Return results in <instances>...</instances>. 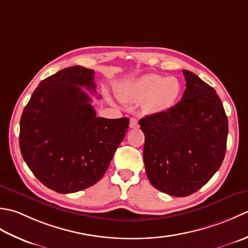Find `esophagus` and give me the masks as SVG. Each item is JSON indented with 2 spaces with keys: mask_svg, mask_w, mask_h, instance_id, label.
<instances>
[{
  "mask_svg": "<svg viewBox=\"0 0 248 248\" xmlns=\"http://www.w3.org/2000/svg\"><path fill=\"white\" fill-rule=\"evenodd\" d=\"M138 126H139L138 120L135 119V118H131V119H130V122H129V127H130V128H137Z\"/></svg>",
  "mask_w": 248,
  "mask_h": 248,
  "instance_id": "obj_1",
  "label": "esophagus"
}]
</instances>
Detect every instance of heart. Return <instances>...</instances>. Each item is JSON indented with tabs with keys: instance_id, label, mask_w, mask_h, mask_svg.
I'll list each match as a JSON object with an SVG mask.
<instances>
[{
	"instance_id": "1",
	"label": "heart",
	"mask_w": 248,
	"mask_h": 248,
	"mask_svg": "<svg viewBox=\"0 0 248 248\" xmlns=\"http://www.w3.org/2000/svg\"><path fill=\"white\" fill-rule=\"evenodd\" d=\"M181 93L182 84L178 78L150 74L129 83L124 96L131 102H144V110L148 113L159 114L172 109Z\"/></svg>"
}]
</instances>
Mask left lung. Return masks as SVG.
Listing matches in <instances>:
<instances>
[{"instance_id":"left-lung-1","label":"left lung","mask_w":248,"mask_h":248,"mask_svg":"<svg viewBox=\"0 0 248 248\" xmlns=\"http://www.w3.org/2000/svg\"><path fill=\"white\" fill-rule=\"evenodd\" d=\"M186 89L168 112L139 121L146 175L156 189L175 197L196 193L223 163L228 119L216 91L183 69Z\"/></svg>"}]
</instances>
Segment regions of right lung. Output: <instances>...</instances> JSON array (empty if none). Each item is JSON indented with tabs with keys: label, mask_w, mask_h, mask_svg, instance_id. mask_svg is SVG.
<instances>
[{
	"label": "right lung",
	"mask_w": 248,
	"mask_h": 248,
	"mask_svg": "<svg viewBox=\"0 0 248 248\" xmlns=\"http://www.w3.org/2000/svg\"><path fill=\"white\" fill-rule=\"evenodd\" d=\"M93 69L73 66L43 80L20 120L19 145L33 174L60 194L94 185L103 178L129 125L128 118L96 117Z\"/></svg>",
	"instance_id": "1"
}]
</instances>
